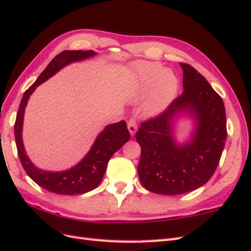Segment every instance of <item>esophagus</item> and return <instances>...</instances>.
I'll list each match as a JSON object with an SVG mask.
<instances>
[{
    "label": "esophagus",
    "instance_id": "1",
    "mask_svg": "<svg viewBox=\"0 0 251 251\" xmlns=\"http://www.w3.org/2000/svg\"><path fill=\"white\" fill-rule=\"evenodd\" d=\"M127 126H128V130L131 134H134L137 132V122L134 119H130L129 121L127 122Z\"/></svg>",
    "mask_w": 251,
    "mask_h": 251
}]
</instances>
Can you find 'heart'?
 <instances>
[{
  "mask_svg": "<svg viewBox=\"0 0 251 251\" xmlns=\"http://www.w3.org/2000/svg\"><path fill=\"white\" fill-rule=\"evenodd\" d=\"M145 110L150 114L162 112L174 100L178 90V79L170 70H163L158 63L141 62L137 66L131 86V98L139 100L150 91Z\"/></svg>",
  "mask_w": 251,
  "mask_h": 251,
  "instance_id": "1",
  "label": "heart"
}]
</instances>
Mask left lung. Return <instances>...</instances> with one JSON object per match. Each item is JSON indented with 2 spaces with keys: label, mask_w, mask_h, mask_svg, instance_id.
<instances>
[{
  "label": "left lung",
  "mask_w": 251,
  "mask_h": 251,
  "mask_svg": "<svg viewBox=\"0 0 251 251\" xmlns=\"http://www.w3.org/2000/svg\"><path fill=\"white\" fill-rule=\"evenodd\" d=\"M180 66L182 93L165 110L143 121L136 133L141 146V183L162 195L184 194L207 183L220 163L227 138L222 98L197 70L184 62ZM184 108L195 112L198 129L190 145L177 147L171 137V119Z\"/></svg>",
  "instance_id": "obj_1"
}]
</instances>
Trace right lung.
I'll return each instance as SVG.
<instances>
[{
	"mask_svg": "<svg viewBox=\"0 0 251 251\" xmlns=\"http://www.w3.org/2000/svg\"><path fill=\"white\" fill-rule=\"evenodd\" d=\"M95 55L94 50H63L55 56L48 67L43 70L37 80L24 92L20 106L18 109L15 122V138L19 158L26 174L33 180L52 193L61 195H77L92 191L100 183L105 175L107 164L113 153L121 149L130 138V133L127 129L125 121L111 124L105 128L96 139L91 151L73 169L60 173H50L38 170L31 164L25 153L22 143V123L24 108L29 99V95L34 92L37 86L46 81L57 71L67 66L72 61L86 59Z\"/></svg>",
	"mask_w": 251,
	"mask_h": 251,
	"instance_id": "1",
	"label": "right lung"
}]
</instances>
